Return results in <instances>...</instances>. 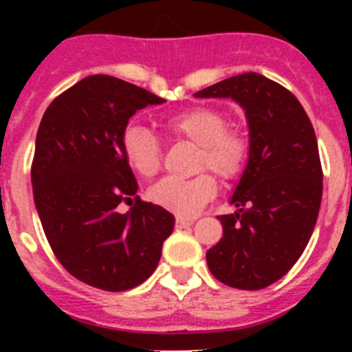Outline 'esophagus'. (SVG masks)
<instances>
[{"mask_svg":"<svg viewBox=\"0 0 352 352\" xmlns=\"http://www.w3.org/2000/svg\"><path fill=\"white\" fill-rule=\"evenodd\" d=\"M192 220L190 219H182V217H178V219H176V229H185V227H188V226H192Z\"/></svg>","mask_w":352,"mask_h":352,"instance_id":"obj_1","label":"esophagus"}]
</instances>
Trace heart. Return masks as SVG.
<instances>
[{
  "instance_id": "b5f03b06",
  "label": "heart",
  "mask_w": 352,
  "mask_h": 352,
  "mask_svg": "<svg viewBox=\"0 0 352 352\" xmlns=\"http://www.w3.org/2000/svg\"><path fill=\"white\" fill-rule=\"evenodd\" d=\"M164 126L178 139L199 148L195 169H210L219 178H238L250 158V135L231 125L223 111L211 105H194L164 120ZM121 151L126 164L142 178H153L160 170V142L146 126L129 125L121 133ZM217 194V182L210 173L190 179L166 178L149 188L151 203L179 217H194Z\"/></svg>"
}]
</instances>
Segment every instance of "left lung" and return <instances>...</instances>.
<instances>
[{
  "instance_id": "obj_1",
  "label": "left lung",
  "mask_w": 352,
  "mask_h": 352,
  "mask_svg": "<svg viewBox=\"0 0 352 352\" xmlns=\"http://www.w3.org/2000/svg\"><path fill=\"white\" fill-rule=\"evenodd\" d=\"M243 105L250 158L220 214L223 236L206 254L211 275L245 291L268 287L296 264L312 236L322 199V167L314 126L298 98L268 77L247 72L195 93Z\"/></svg>"
}]
</instances>
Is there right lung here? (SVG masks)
<instances>
[{
	"label": "right lung",
	"instance_id": "1",
	"mask_svg": "<svg viewBox=\"0 0 352 352\" xmlns=\"http://www.w3.org/2000/svg\"><path fill=\"white\" fill-rule=\"evenodd\" d=\"M164 98L113 76H89L43 113L31 162L33 197L43 232L77 280L120 292L157 268L174 217L135 195L138 182L121 151L129 120ZM133 206L118 214L117 206Z\"/></svg>",
	"mask_w": 352,
	"mask_h": 352
}]
</instances>
